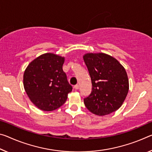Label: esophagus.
<instances>
[{
    "mask_svg": "<svg viewBox=\"0 0 152 152\" xmlns=\"http://www.w3.org/2000/svg\"><path fill=\"white\" fill-rule=\"evenodd\" d=\"M74 89H76V90H77V89H78V88H79V85H74Z\"/></svg>",
    "mask_w": 152,
    "mask_h": 152,
    "instance_id": "esophagus-1",
    "label": "esophagus"
}]
</instances>
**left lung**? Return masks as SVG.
I'll return each instance as SVG.
<instances>
[{
    "label": "left lung",
    "mask_w": 152,
    "mask_h": 152,
    "mask_svg": "<svg viewBox=\"0 0 152 152\" xmlns=\"http://www.w3.org/2000/svg\"><path fill=\"white\" fill-rule=\"evenodd\" d=\"M92 83V91L84 99L93 114L105 115L118 110L129 92V79L124 67L105 53L84 55Z\"/></svg>",
    "instance_id": "left-lung-1"
}]
</instances>
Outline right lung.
<instances>
[{"label":"right lung","instance_id":"add662e5","mask_svg":"<svg viewBox=\"0 0 152 152\" xmlns=\"http://www.w3.org/2000/svg\"><path fill=\"white\" fill-rule=\"evenodd\" d=\"M64 57L45 53L34 59L23 74V86L34 104L43 111H53L66 102L72 91L63 71Z\"/></svg>","mask_w":152,"mask_h":152}]
</instances>
